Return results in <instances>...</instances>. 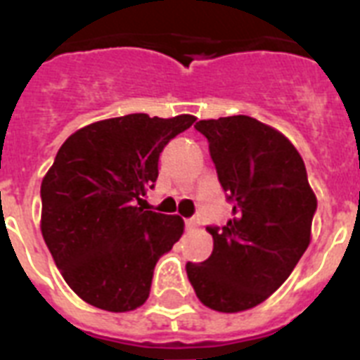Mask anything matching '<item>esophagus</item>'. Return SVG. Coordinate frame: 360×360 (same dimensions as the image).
Returning <instances> with one entry per match:
<instances>
[{
    "label": "esophagus",
    "instance_id": "1",
    "mask_svg": "<svg viewBox=\"0 0 360 360\" xmlns=\"http://www.w3.org/2000/svg\"><path fill=\"white\" fill-rule=\"evenodd\" d=\"M198 224H200V222H198V219H186L185 220L186 230H196Z\"/></svg>",
    "mask_w": 360,
    "mask_h": 360
}]
</instances>
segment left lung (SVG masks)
I'll return each instance as SVG.
<instances>
[{
  "label": "left lung",
  "mask_w": 360,
  "mask_h": 360,
  "mask_svg": "<svg viewBox=\"0 0 360 360\" xmlns=\"http://www.w3.org/2000/svg\"><path fill=\"white\" fill-rule=\"evenodd\" d=\"M209 141L233 219L209 226L213 254L186 263L198 299L217 312L256 307L278 290L310 245L318 207L301 155L269 124L231 115L194 124Z\"/></svg>",
  "instance_id": "obj_1"
}]
</instances>
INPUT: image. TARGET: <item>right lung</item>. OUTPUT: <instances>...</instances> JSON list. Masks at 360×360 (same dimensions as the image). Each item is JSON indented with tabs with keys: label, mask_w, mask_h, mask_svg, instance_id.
Segmentation results:
<instances>
[{
	"label": "right lung",
	"mask_w": 360,
	"mask_h": 360,
	"mask_svg": "<svg viewBox=\"0 0 360 360\" xmlns=\"http://www.w3.org/2000/svg\"><path fill=\"white\" fill-rule=\"evenodd\" d=\"M194 115L129 114L76 130L41 185V231L76 295L108 312L149 297L155 265L183 236V219L138 207L158 177V157Z\"/></svg>",
	"instance_id": "right-lung-1"
}]
</instances>
